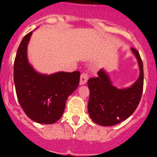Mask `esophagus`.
<instances>
[{
	"label": "esophagus",
	"instance_id": "esophagus-1",
	"mask_svg": "<svg viewBox=\"0 0 157 157\" xmlns=\"http://www.w3.org/2000/svg\"><path fill=\"white\" fill-rule=\"evenodd\" d=\"M88 80V74L86 73H83L81 74V76H80V85H83L87 82Z\"/></svg>",
	"mask_w": 157,
	"mask_h": 157
}]
</instances>
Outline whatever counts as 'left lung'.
Masks as SVG:
<instances>
[{"label":"left lung","instance_id":"1","mask_svg":"<svg viewBox=\"0 0 157 157\" xmlns=\"http://www.w3.org/2000/svg\"><path fill=\"white\" fill-rule=\"evenodd\" d=\"M131 51L140 67V75L132 86L124 89L116 88L112 84L103 69L98 71L97 77L88 80V112L96 124L102 126L115 125L127 119L138 106L143 93L144 67L137 50L132 48Z\"/></svg>","mask_w":157,"mask_h":157}]
</instances>
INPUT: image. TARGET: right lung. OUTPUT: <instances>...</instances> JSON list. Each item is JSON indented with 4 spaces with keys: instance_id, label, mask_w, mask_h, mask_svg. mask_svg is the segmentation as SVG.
Masks as SVG:
<instances>
[{
    "instance_id": "1",
    "label": "right lung",
    "mask_w": 157,
    "mask_h": 157,
    "mask_svg": "<svg viewBox=\"0 0 157 157\" xmlns=\"http://www.w3.org/2000/svg\"><path fill=\"white\" fill-rule=\"evenodd\" d=\"M33 32L22 39L13 65L17 99L26 115L36 122L53 124L62 116L67 97L80 83V71L37 73L27 59V45Z\"/></svg>"
}]
</instances>
